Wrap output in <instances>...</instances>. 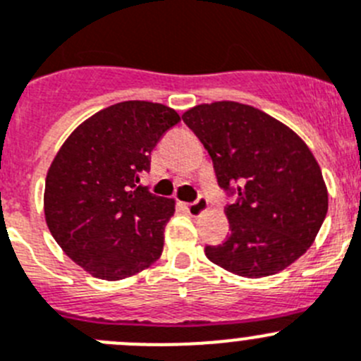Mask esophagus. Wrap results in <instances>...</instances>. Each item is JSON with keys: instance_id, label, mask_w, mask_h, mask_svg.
Masks as SVG:
<instances>
[{"instance_id": "34e87169", "label": "esophagus", "mask_w": 361, "mask_h": 361, "mask_svg": "<svg viewBox=\"0 0 361 361\" xmlns=\"http://www.w3.org/2000/svg\"><path fill=\"white\" fill-rule=\"evenodd\" d=\"M207 207H209V201H207V197L203 196H197L192 203L185 204V209H187V212L190 214V216H200L201 212L207 210Z\"/></svg>"}]
</instances>
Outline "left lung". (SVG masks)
I'll use <instances>...</instances> for the list:
<instances>
[{
  "label": "left lung",
  "instance_id": "1",
  "mask_svg": "<svg viewBox=\"0 0 361 361\" xmlns=\"http://www.w3.org/2000/svg\"><path fill=\"white\" fill-rule=\"evenodd\" d=\"M183 122L212 158L230 235L207 246L214 264L241 277H268L313 245L327 214V188L313 152L274 116L239 102L201 104Z\"/></svg>",
  "mask_w": 361,
  "mask_h": 361
}]
</instances>
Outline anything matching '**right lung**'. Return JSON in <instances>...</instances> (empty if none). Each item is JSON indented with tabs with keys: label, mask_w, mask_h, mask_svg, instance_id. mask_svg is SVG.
<instances>
[{
	"label": "right lung",
	"mask_w": 361,
	"mask_h": 361,
	"mask_svg": "<svg viewBox=\"0 0 361 361\" xmlns=\"http://www.w3.org/2000/svg\"><path fill=\"white\" fill-rule=\"evenodd\" d=\"M180 115L129 100L95 113L64 142L44 185V216L71 261L106 281L149 268L164 250L174 201L142 187L151 151Z\"/></svg>",
	"instance_id": "right-lung-1"
}]
</instances>
